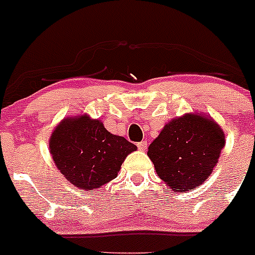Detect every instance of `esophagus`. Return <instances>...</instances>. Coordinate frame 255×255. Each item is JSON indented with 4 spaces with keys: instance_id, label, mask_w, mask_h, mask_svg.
<instances>
[{
    "instance_id": "esophagus-1",
    "label": "esophagus",
    "mask_w": 255,
    "mask_h": 255,
    "mask_svg": "<svg viewBox=\"0 0 255 255\" xmlns=\"http://www.w3.org/2000/svg\"><path fill=\"white\" fill-rule=\"evenodd\" d=\"M137 147H138V149H141V151H144V149L147 148V141L138 142V143H137Z\"/></svg>"
}]
</instances>
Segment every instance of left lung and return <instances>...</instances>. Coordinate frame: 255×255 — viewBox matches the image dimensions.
Segmentation results:
<instances>
[{
  "mask_svg": "<svg viewBox=\"0 0 255 255\" xmlns=\"http://www.w3.org/2000/svg\"><path fill=\"white\" fill-rule=\"evenodd\" d=\"M225 146V134L210 117L189 113L170 121L149 144L157 175L178 192L208 180Z\"/></svg>",
  "mask_w": 255,
  "mask_h": 255,
  "instance_id": "obj_1",
  "label": "left lung"
}]
</instances>
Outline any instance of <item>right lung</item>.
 I'll return each instance as SVG.
<instances>
[{"label": "right lung", "mask_w": 255, "mask_h": 255, "mask_svg": "<svg viewBox=\"0 0 255 255\" xmlns=\"http://www.w3.org/2000/svg\"><path fill=\"white\" fill-rule=\"evenodd\" d=\"M50 153L64 177L78 189L95 190L117 177L126 157L137 147L112 134L88 114L65 118L54 129Z\"/></svg>", "instance_id": "obj_1"}]
</instances>
